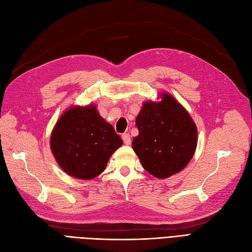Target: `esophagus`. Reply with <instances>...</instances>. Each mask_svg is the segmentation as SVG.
Masks as SVG:
<instances>
[{
	"label": "esophagus",
	"instance_id": "1",
	"mask_svg": "<svg viewBox=\"0 0 252 252\" xmlns=\"http://www.w3.org/2000/svg\"><path fill=\"white\" fill-rule=\"evenodd\" d=\"M122 138H123V141H124V143L126 144V145H129L130 144V136L128 133H124L122 136Z\"/></svg>",
	"mask_w": 252,
	"mask_h": 252
}]
</instances>
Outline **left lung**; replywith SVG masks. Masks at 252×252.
Returning <instances> with one entry per match:
<instances>
[{"mask_svg":"<svg viewBox=\"0 0 252 252\" xmlns=\"http://www.w3.org/2000/svg\"><path fill=\"white\" fill-rule=\"evenodd\" d=\"M136 125L132 149L143 168L157 179H168L185 169L198 144V129L187 110L163 92L158 101H144Z\"/></svg>","mask_w":252,"mask_h":252,"instance_id":"obj_1","label":"left lung"}]
</instances>
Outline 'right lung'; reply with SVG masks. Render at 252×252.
<instances>
[{
	"label": "right lung",
	"instance_id": "add662e5",
	"mask_svg": "<svg viewBox=\"0 0 252 252\" xmlns=\"http://www.w3.org/2000/svg\"><path fill=\"white\" fill-rule=\"evenodd\" d=\"M123 140L94 103L72 106L60 116L50 137L52 154L65 173L90 181L105 171Z\"/></svg>",
	"mask_w": 252,
	"mask_h": 252
}]
</instances>
